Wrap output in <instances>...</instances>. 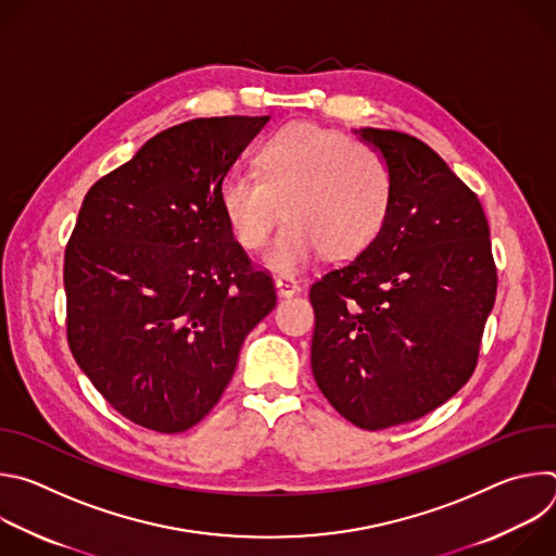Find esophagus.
Instances as JSON below:
<instances>
[{
  "mask_svg": "<svg viewBox=\"0 0 556 556\" xmlns=\"http://www.w3.org/2000/svg\"><path fill=\"white\" fill-rule=\"evenodd\" d=\"M275 286H277V292L281 296H292V294L301 292V286H299V281L294 277H277Z\"/></svg>",
  "mask_w": 556,
  "mask_h": 556,
  "instance_id": "34e87169",
  "label": "esophagus"
}]
</instances>
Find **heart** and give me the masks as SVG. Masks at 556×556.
Listing matches in <instances>:
<instances>
[{"mask_svg": "<svg viewBox=\"0 0 556 556\" xmlns=\"http://www.w3.org/2000/svg\"><path fill=\"white\" fill-rule=\"evenodd\" d=\"M260 176L232 172L219 185V206L247 251L266 244L281 219L288 224L264 255L275 273H299L324 251L350 257L380 232L393 200L384 155L367 142L312 123L273 136L257 157Z\"/></svg>", "mask_w": 556, "mask_h": 556, "instance_id": "b5f03b06", "label": "heart"}]
</instances>
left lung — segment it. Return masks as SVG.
<instances>
[{
  "label": "left lung",
  "mask_w": 556,
  "mask_h": 556,
  "mask_svg": "<svg viewBox=\"0 0 556 556\" xmlns=\"http://www.w3.org/2000/svg\"><path fill=\"white\" fill-rule=\"evenodd\" d=\"M354 134L384 155L393 200L376 240L309 288L312 374L345 420L378 431L466 384L497 268L478 195L429 144L393 129Z\"/></svg>",
  "instance_id": "obj_1"
}]
</instances>
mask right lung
<instances>
[{
	"instance_id": "right-lung-1",
	"label": "right lung",
	"mask_w": 556,
	"mask_h": 556,
	"mask_svg": "<svg viewBox=\"0 0 556 556\" xmlns=\"http://www.w3.org/2000/svg\"><path fill=\"white\" fill-rule=\"evenodd\" d=\"M270 116L193 118L149 138L86 195L65 247L67 343L127 420L180 433L222 399L275 307L219 206V185Z\"/></svg>"
}]
</instances>
